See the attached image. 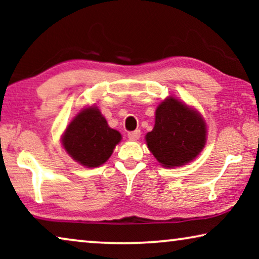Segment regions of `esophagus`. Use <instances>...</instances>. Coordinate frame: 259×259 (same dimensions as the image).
I'll use <instances>...</instances> for the list:
<instances>
[{
    "label": "esophagus",
    "instance_id": "34e87169",
    "mask_svg": "<svg viewBox=\"0 0 259 259\" xmlns=\"http://www.w3.org/2000/svg\"><path fill=\"white\" fill-rule=\"evenodd\" d=\"M127 136H128V139L130 140L136 141V140H138L140 138L141 132H140L139 130H137V131H133V132H130L128 134H127Z\"/></svg>",
    "mask_w": 259,
    "mask_h": 259
}]
</instances>
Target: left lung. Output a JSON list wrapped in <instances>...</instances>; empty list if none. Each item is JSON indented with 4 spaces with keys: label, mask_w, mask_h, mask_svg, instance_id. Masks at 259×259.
Returning <instances> with one entry per match:
<instances>
[{
    "label": "left lung",
    "mask_w": 259,
    "mask_h": 259,
    "mask_svg": "<svg viewBox=\"0 0 259 259\" xmlns=\"http://www.w3.org/2000/svg\"><path fill=\"white\" fill-rule=\"evenodd\" d=\"M206 141V125L196 111L167 98L155 111L153 131L146 134L148 150L166 167L193 160Z\"/></svg>",
    "instance_id": "obj_1"
}]
</instances>
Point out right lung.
<instances>
[{
    "label": "right lung",
    "mask_w": 259,
    "mask_h": 259,
    "mask_svg": "<svg viewBox=\"0 0 259 259\" xmlns=\"http://www.w3.org/2000/svg\"><path fill=\"white\" fill-rule=\"evenodd\" d=\"M121 134L111 128L97 107L81 111L67 127L62 138L65 150L74 160L97 167L108 160Z\"/></svg>",
    "instance_id": "1"
}]
</instances>
